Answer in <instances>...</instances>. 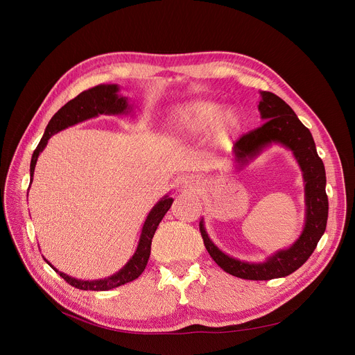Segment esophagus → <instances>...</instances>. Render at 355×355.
Listing matches in <instances>:
<instances>
[{"mask_svg": "<svg viewBox=\"0 0 355 355\" xmlns=\"http://www.w3.org/2000/svg\"><path fill=\"white\" fill-rule=\"evenodd\" d=\"M202 187H204V181L197 174H188L181 178V188L184 191L196 192V191H200Z\"/></svg>", "mask_w": 355, "mask_h": 355, "instance_id": "esophagus-1", "label": "esophagus"}]
</instances>
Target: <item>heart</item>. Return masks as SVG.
I'll return each mask as SVG.
<instances>
[{
    "label": "heart",
    "instance_id": "1",
    "mask_svg": "<svg viewBox=\"0 0 355 355\" xmlns=\"http://www.w3.org/2000/svg\"><path fill=\"white\" fill-rule=\"evenodd\" d=\"M171 128L177 136L197 137L209 130L215 148H227L241 132V116L235 109H223L212 101H188L175 105L170 112Z\"/></svg>",
    "mask_w": 355,
    "mask_h": 355
}]
</instances>
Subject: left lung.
I'll return each mask as SVG.
<instances>
[{
    "mask_svg": "<svg viewBox=\"0 0 355 355\" xmlns=\"http://www.w3.org/2000/svg\"><path fill=\"white\" fill-rule=\"evenodd\" d=\"M257 110L262 121L259 128L243 136L234 147V168L243 170L265 150L279 144L292 151L302 171L304 184V225L299 238L288 248L270 253L262 262H249L220 250L205 230L204 218L200 231L204 245L215 263L227 273L249 280H269L288 276L297 270L314 252L327 227L329 200L326 194V170L317 154L309 128L293 109L272 92H259Z\"/></svg>",
    "mask_w": 355,
    "mask_h": 355,
    "instance_id": "left-lung-1",
    "label": "left lung"
}]
</instances>
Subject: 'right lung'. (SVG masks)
<instances>
[{
  "label": "right lung",
  "mask_w": 355,
  "mask_h": 355,
  "mask_svg": "<svg viewBox=\"0 0 355 355\" xmlns=\"http://www.w3.org/2000/svg\"><path fill=\"white\" fill-rule=\"evenodd\" d=\"M101 114H107V116H123V114H133V105L128 102V98L123 96L120 93V86L116 83H107V85H98L94 87H90L80 94H78L75 99L68 102L65 106H62L49 120L45 133L35 148L34 154H32L31 158V166H29V175H31V184H32V177H34L35 173V166L40 154L44 151V148L48 144V140L62 132L65 128L75 125L78 123H82L85 120L98 117ZM31 187V185H29ZM29 191V188H28ZM171 191L168 194H166L163 198H159V201L151 208L148 212L143 228L140 234V239L137 243V248L133 253V256L128 259V262L116 273L112 276H107L105 279H96V280H82L72 277L67 273H63L58 270L49 261L45 262L56 272L59 273L63 279H65L71 286H75L80 290H94V292H103V290H110L114 287H119L121 284H125L128 282H132L137 279L146 269L150 252H151V241L155 234V230L159 225L161 219L164 218L167 211L170 209L174 198L170 196Z\"/></svg>",
  "instance_id": "obj_1"
}]
</instances>
